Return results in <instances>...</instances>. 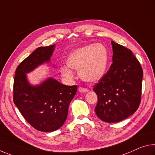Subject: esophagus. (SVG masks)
<instances>
[{"label":"esophagus","instance_id":"1","mask_svg":"<svg viewBox=\"0 0 155 155\" xmlns=\"http://www.w3.org/2000/svg\"><path fill=\"white\" fill-rule=\"evenodd\" d=\"M78 91H79V92H81V93H85V92H87L88 90L86 89V88L79 87V88H78Z\"/></svg>","mask_w":155,"mask_h":155}]
</instances>
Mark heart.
Returning <instances> with one entry per match:
<instances>
[{"label":"heart","instance_id":"b5f03b06","mask_svg":"<svg viewBox=\"0 0 155 155\" xmlns=\"http://www.w3.org/2000/svg\"><path fill=\"white\" fill-rule=\"evenodd\" d=\"M108 63V52L102 44H90L78 48L70 54L67 64L60 68L61 75L66 80L74 78L73 70H78L84 81L95 83L104 77Z\"/></svg>","mask_w":155,"mask_h":155}]
</instances>
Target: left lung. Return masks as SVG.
<instances>
[{"instance_id": "1", "label": "left lung", "mask_w": 155, "mask_h": 155, "mask_svg": "<svg viewBox=\"0 0 155 155\" xmlns=\"http://www.w3.org/2000/svg\"><path fill=\"white\" fill-rule=\"evenodd\" d=\"M111 66L93 90L98 97L95 112L101 120L117 123L131 116L141 102L143 70L132 51L111 41Z\"/></svg>"}]
</instances>
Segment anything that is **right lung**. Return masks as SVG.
Wrapping results in <instances>:
<instances>
[{
  "label": "right lung",
  "instance_id": "obj_1",
  "mask_svg": "<svg viewBox=\"0 0 155 155\" xmlns=\"http://www.w3.org/2000/svg\"><path fill=\"white\" fill-rule=\"evenodd\" d=\"M55 45L40 47L17 67L14 79V103L29 124L49 132L63 126L77 86L63 85L49 77L37 85L29 82L27 74L51 61Z\"/></svg>",
  "mask_w": 155,
  "mask_h": 155
}]
</instances>
